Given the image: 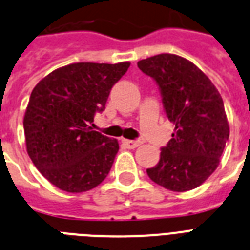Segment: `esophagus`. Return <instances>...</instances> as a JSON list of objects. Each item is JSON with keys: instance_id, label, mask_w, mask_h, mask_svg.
I'll return each mask as SVG.
<instances>
[{"instance_id": "obj_1", "label": "esophagus", "mask_w": 250, "mask_h": 250, "mask_svg": "<svg viewBox=\"0 0 250 250\" xmlns=\"http://www.w3.org/2000/svg\"><path fill=\"white\" fill-rule=\"evenodd\" d=\"M123 144H125L128 149H136L137 146L141 145V141H139V140H123Z\"/></svg>"}]
</instances>
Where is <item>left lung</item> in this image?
Masks as SVG:
<instances>
[{
    "label": "left lung",
    "instance_id": "obj_1",
    "mask_svg": "<svg viewBox=\"0 0 250 250\" xmlns=\"http://www.w3.org/2000/svg\"><path fill=\"white\" fill-rule=\"evenodd\" d=\"M137 66L155 81L176 125L158 164L146 173L171 191L198 188L217 168L230 135L222 97L198 66L177 55H155Z\"/></svg>",
    "mask_w": 250,
    "mask_h": 250
}]
</instances>
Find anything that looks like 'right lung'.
Here are the masks:
<instances>
[{"mask_svg": "<svg viewBox=\"0 0 250 250\" xmlns=\"http://www.w3.org/2000/svg\"><path fill=\"white\" fill-rule=\"evenodd\" d=\"M128 68L129 62H76L51 72L33 88L23 122L26 151L56 188L88 191L110 172L118 141L90 125Z\"/></svg>", "mask_w": 250, "mask_h": 250, "instance_id": "right-lung-1", "label": "right lung"}]
</instances>
